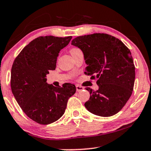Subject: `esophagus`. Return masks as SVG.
Returning a JSON list of instances; mask_svg holds the SVG:
<instances>
[{
    "instance_id": "1",
    "label": "esophagus",
    "mask_w": 151,
    "mask_h": 151,
    "mask_svg": "<svg viewBox=\"0 0 151 151\" xmlns=\"http://www.w3.org/2000/svg\"><path fill=\"white\" fill-rule=\"evenodd\" d=\"M76 89H77V91H81L82 90H83V87L81 86H79V85H77L76 86Z\"/></svg>"
}]
</instances>
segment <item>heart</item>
<instances>
[{
  "label": "heart",
  "mask_w": 151,
  "mask_h": 151,
  "mask_svg": "<svg viewBox=\"0 0 151 151\" xmlns=\"http://www.w3.org/2000/svg\"><path fill=\"white\" fill-rule=\"evenodd\" d=\"M78 49H77V48H72L71 50H70V52H72V51H76V50H78Z\"/></svg>",
  "instance_id": "b5f03b06"
}]
</instances>
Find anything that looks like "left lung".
Instances as JSON below:
<instances>
[{
	"mask_svg": "<svg viewBox=\"0 0 151 151\" xmlns=\"http://www.w3.org/2000/svg\"><path fill=\"white\" fill-rule=\"evenodd\" d=\"M72 45L83 53L85 73L97 79L98 91L86 88L91 94L84 105L95 115L108 117L117 114L132 93L135 67L129 49L121 40L104 33L79 36Z\"/></svg>",
	"mask_w": 151,
	"mask_h": 151,
	"instance_id": "8db88e82",
	"label": "left lung"
}]
</instances>
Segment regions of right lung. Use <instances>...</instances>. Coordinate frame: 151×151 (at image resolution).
<instances>
[{
	"mask_svg": "<svg viewBox=\"0 0 151 151\" xmlns=\"http://www.w3.org/2000/svg\"><path fill=\"white\" fill-rule=\"evenodd\" d=\"M72 36L39 37L26 45L15 58L11 70V89L17 103L33 121L42 125L56 121L63 115L68 99L76 87L65 83L56 88L47 83L49 70L56 69L60 51Z\"/></svg>",
	"mask_w": 151,
	"mask_h": 151,
	"instance_id": "obj_1",
	"label": "right lung"
}]
</instances>
